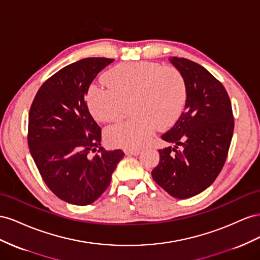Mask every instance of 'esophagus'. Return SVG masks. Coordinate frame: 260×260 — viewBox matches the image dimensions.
<instances>
[{
    "label": "esophagus",
    "mask_w": 260,
    "mask_h": 260,
    "mask_svg": "<svg viewBox=\"0 0 260 260\" xmlns=\"http://www.w3.org/2000/svg\"><path fill=\"white\" fill-rule=\"evenodd\" d=\"M125 153L128 155H137L140 153V149H126Z\"/></svg>",
    "instance_id": "esophagus-1"
}]
</instances>
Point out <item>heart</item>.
I'll list each match as a JSON object with an SVG mask.
<instances>
[{
	"mask_svg": "<svg viewBox=\"0 0 260 260\" xmlns=\"http://www.w3.org/2000/svg\"><path fill=\"white\" fill-rule=\"evenodd\" d=\"M108 83H93L87 90L92 116L103 123L122 120L129 106L134 117L109 127L108 143L137 149L149 143L157 128L167 127L180 116L186 100V83L174 66L133 62L115 66L107 74Z\"/></svg>",
	"mask_w": 260,
	"mask_h": 260,
	"instance_id": "heart-1",
	"label": "heart"
}]
</instances>
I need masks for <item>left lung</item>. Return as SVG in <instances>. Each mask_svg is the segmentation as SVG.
<instances>
[{
	"label": "left lung",
	"instance_id": "left-lung-1",
	"mask_svg": "<svg viewBox=\"0 0 260 260\" xmlns=\"http://www.w3.org/2000/svg\"><path fill=\"white\" fill-rule=\"evenodd\" d=\"M170 61L183 74L186 102L173 127L161 136L175 146L159 150V165L151 175L168 194L185 199L208 188L221 172L234 117L229 94L216 77L187 58L174 56Z\"/></svg>",
	"mask_w": 260,
	"mask_h": 260
}]
</instances>
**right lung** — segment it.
Segmentation results:
<instances>
[{
  "label": "right lung",
  "mask_w": 260,
  "mask_h": 260,
  "mask_svg": "<svg viewBox=\"0 0 260 260\" xmlns=\"http://www.w3.org/2000/svg\"><path fill=\"white\" fill-rule=\"evenodd\" d=\"M113 61L87 57L65 66L44 81L29 111L32 159L51 191L72 205L97 200L123 159L121 149L108 151L101 147V128L85 101L92 80Z\"/></svg>",
  "instance_id": "right-lung-1"
}]
</instances>
